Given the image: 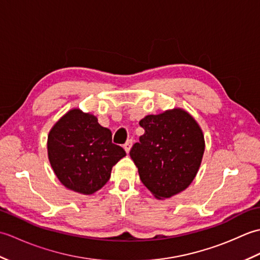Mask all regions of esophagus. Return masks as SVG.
Listing matches in <instances>:
<instances>
[{
  "label": "esophagus",
  "instance_id": "obj_1",
  "mask_svg": "<svg viewBox=\"0 0 260 260\" xmlns=\"http://www.w3.org/2000/svg\"><path fill=\"white\" fill-rule=\"evenodd\" d=\"M132 145H133V141H132V140H128V141H127V142L125 143L124 150L126 151V153H129L131 148H132Z\"/></svg>",
  "mask_w": 260,
  "mask_h": 260
}]
</instances>
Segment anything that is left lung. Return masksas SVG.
Wrapping results in <instances>:
<instances>
[{
	"instance_id": "left-lung-1",
	"label": "left lung",
	"mask_w": 260,
	"mask_h": 260,
	"mask_svg": "<svg viewBox=\"0 0 260 260\" xmlns=\"http://www.w3.org/2000/svg\"><path fill=\"white\" fill-rule=\"evenodd\" d=\"M145 133L129 152L140 179L158 200L179 194L194 180L202 162L203 132L183 108L147 115L140 120Z\"/></svg>"
}]
</instances>
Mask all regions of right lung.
Here are the masks:
<instances>
[{"instance_id":"right-lung-1","label":"right lung","mask_w":260,"mask_h":260,"mask_svg":"<svg viewBox=\"0 0 260 260\" xmlns=\"http://www.w3.org/2000/svg\"><path fill=\"white\" fill-rule=\"evenodd\" d=\"M48 158L64 187L89 196L107 183L112 169L126 153L113 144L112 132L95 115L68 110L48 134Z\"/></svg>"}]
</instances>
